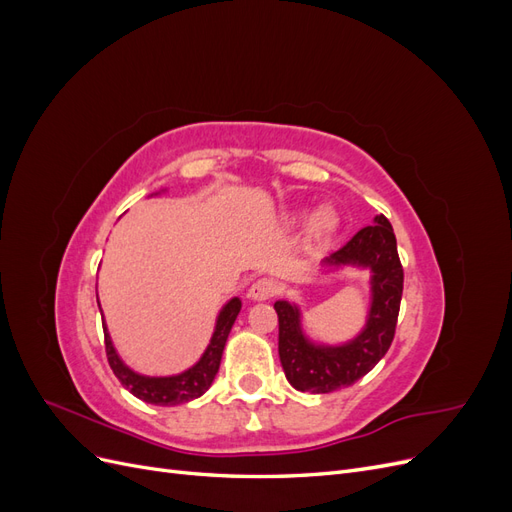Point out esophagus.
<instances>
[{
	"label": "esophagus",
	"instance_id": "34e87169",
	"mask_svg": "<svg viewBox=\"0 0 512 512\" xmlns=\"http://www.w3.org/2000/svg\"><path fill=\"white\" fill-rule=\"evenodd\" d=\"M277 286L273 280H269V277H260V280H256L252 286H250V299L254 301H267L271 299L275 294Z\"/></svg>",
	"mask_w": 512,
	"mask_h": 512
}]
</instances>
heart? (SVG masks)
Listing matches in <instances>:
<instances>
[{"instance_id":"b5f03b06","label":"heart","mask_w":512,"mask_h":512,"mask_svg":"<svg viewBox=\"0 0 512 512\" xmlns=\"http://www.w3.org/2000/svg\"><path fill=\"white\" fill-rule=\"evenodd\" d=\"M312 228L320 235H329L337 228V215L331 209H320L312 218Z\"/></svg>"}]
</instances>
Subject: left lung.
<instances>
[{
	"label": "left lung",
	"instance_id": "1",
	"mask_svg": "<svg viewBox=\"0 0 512 512\" xmlns=\"http://www.w3.org/2000/svg\"><path fill=\"white\" fill-rule=\"evenodd\" d=\"M329 265H356L371 271V307L365 329L344 346H316L301 331L299 309L277 301L280 322V361L288 382L303 393H333L346 389L378 365L395 337L404 267L397 254L391 222L376 215L374 224L327 258Z\"/></svg>",
	"mask_w": 512,
	"mask_h": 512
}]
</instances>
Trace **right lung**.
I'll return each mask as SVG.
<instances>
[{
    "label": "right lung",
    "instance_id": "add662e5",
    "mask_svg": "<svg viewBox=\"0 0 512 512\" xmlns=\"http://www.w3.org/2000/svg\"><path fill=\"white\" fill-rule=\"evenodd\" d=\"M239 312H241V301L237 297L230 299L220 312L218 322H215L211 344L207 346L205 354L200 356V361L194 367H190L188 371H183V374L168 376V378L141 376V374H136V371H132L130 367L123 365V361L119 359V354L113 348L111 335H108V331H106V324L102 320L104 348H106V356H108V365H111L113 374L119 378V382L126 386V389L134 397L147 401V404H153V406L185 404V401L203 395L211 386L215 374H218V369H220V361H222V352H224V346H226L228 333L232 329V324H235Z\"/></svg>",
    "mask_w": 512,
    "mask_h": 512
}]
</instances>
